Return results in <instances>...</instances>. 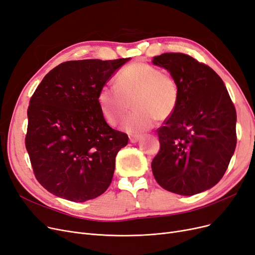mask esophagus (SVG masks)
<instances>
[{
    "mask_svg": "<svg viewBox=\"0 0 255 255\" xmlns=\"http://www.w3.org/2000/svg\"><path fill=\"white\" fill-rule=\"evenodd\" d=\"M139 138H140V135H138V134H131V135H129V140L131 142H136Z\"/></svg>",
    "mask_w": 255,
    "mask_h": 255,
    "instance_id": "obj_1",
    "label": "esophagus"
}]
</instances>
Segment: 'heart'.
Returning <instances> with one entry per match:
<instances>
[{"label": "heart", "instance_id": "b5f03b06", "mask_svg": "<svg viewBox=\"0 0 255 255\" xmlns=\"http://www.w3.org/2000/svg\"><path fill=\"white\" fill-rule=\"evenodd\" d=\"M97 100L107 123L118 125L131 107L135 109L124 121L130 132L148 130L155 121H165L176 110L180 100L178 82L156 66L134 62L122 69L116 77V86H102Z\"/></svg>", "mask_w": 255, "mask_h": 255}]
</instances>
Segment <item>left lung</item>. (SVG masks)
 Returning <instances> with one entry per match:
<instances>
[{
    "mask_svg": "<svg viewBox=\"0 0 255 255\" xmlns=\"http://www.w3.org/2000/svg\"><path fill=\"white\" fill-rule=\"evenodd\" d=\"M178 82L180 100L157 129L160 148L152 160L155 180L169 192L192 196L216 185L237 146V112L220 76L183 53L152 58Z\"/></svg>",
    "mask_w": 255,
    "mask_h": 255,
    "instance_id": "left-lung-1",
    "label": "left lung"
}]
</instances>
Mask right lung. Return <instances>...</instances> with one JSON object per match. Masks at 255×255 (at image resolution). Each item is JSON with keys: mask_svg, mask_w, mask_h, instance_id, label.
<instances>
[{"mask_svg": "<svg viewBox=\"0 0 255 255\" xmlns=\"http://www.w3.org/2000/svg\"><path fill=\"white\" fill-rule=\"evenodd\" d=\"M129 59L60 63L32 95L26 149L37 181L53 195L84 202L112 183L116 156L128 136L106 123L97 97Z\"/></svg>", "mask_w": 255, "mask_h": 255, "instance_id": "right-lung-1", "label": "right lung"}]
</instances>
